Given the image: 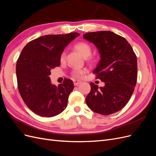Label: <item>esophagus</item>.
<instances>
[{"mask_svg":"<svg viewBox=\"0 0 156 156\" xmlns=\"http://www.w3.org/2000/svg\"><path fill=\"white\" fill-rule=\"evenodd\" d=\"M82 82L81 81H78V80H74L73 83L75 86H78L79 84H81Z\"/></svg>","mask_w":156,"mask_h":156,"instance_id":"obj_1","label":"esophagus"}]
</instances>
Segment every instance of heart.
<instances>
[{"mask_svg": "<svg viewBox=\"0 0 156 156\" xmlns=\"http://www.w3.org/2000/svg\"><path fill=\"white\" fill-rule=\"evenodd\" d=\"M74 48L75 50H77L84 58H88V56L90 55L91 53H92L91 46L85 41L78 42V43L74 45ZM88 58L90 60H96V58L95 56H90ZM65 58H66V53L64 51H63L60 56V62H64V61L65 60ZM84 72V71L83 69H75L73 71L72 74L74 77L79 78V77H81L82 76Z\"/></svg>", "mask_w": 156, "mask_h": 156, "instance_id": "b5f03b06", "label": "heart"}]
</instances>
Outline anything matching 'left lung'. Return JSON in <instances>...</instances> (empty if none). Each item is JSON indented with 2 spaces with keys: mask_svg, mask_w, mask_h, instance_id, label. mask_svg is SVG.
Masks as SVG:
<instances>
[{
  "mask_svg": "<svg viewBox=\"0 0 156 156\" xmlns=\"http://www.w3.org/2000/svg\"><path fill=\"white\" fill-rule=\"evenodd\" d=\"M83 37L96 46L100 60L93 73L105 83V86L100 88L90 83L87 105L103 115L119 111L130 100L136 85V55L124 37L111 31L88 32Z\"/></svg>",
  "mask_w": 156,
  "mask_h": 156,
  "instance_id": "8db88e82",
  "label": "left lung"
}]
</instances>
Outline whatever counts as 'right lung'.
Wrapping results in <instances>:
<instances>
[{
    "label": "right lung",
    "mask_w": 156,
    "mask_h": 156,
    "mask_svg": "<svg viewBox=\"0 0 156 156\" xmlns=\"http://www.w3.org/2000/svg\"><path fill=\"white\" fill-rule=\"evenodd\" d=\"M77 32L45 35L29 42L23 49L16 64L18 90L27 106L43 117L59 115L67 107L74 88L73 81L65 79L56 86L51 83V70L60 66V56Z\"/></svg>",
    "instance_id": "obj_1"
}]
</instances>
